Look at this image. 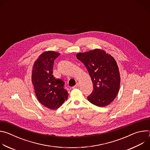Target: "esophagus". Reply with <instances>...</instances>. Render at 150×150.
Masks as SVG:
<instances>
[{
  "mask_svg": "<svg viewBox=\"0 0 150 150\" xmlns=\"http://www.w3.org/2000/svg\"><path fill=\"white\" fill-rule=\"evenodd\" d=\"M79 87V83L78 82L75 85V86H74V87H72V88L73 89H75V88H78Z\"/></svg>",
  "mask_w": 150,
  "mask_h": 150,
  "instance_id": "34e87169",
  "label": "esophagus"
}]
</instances>
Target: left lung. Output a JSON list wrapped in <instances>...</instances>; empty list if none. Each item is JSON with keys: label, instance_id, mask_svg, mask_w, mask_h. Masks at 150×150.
<instances>
[{"label": "left lung", "instance_id": "obj_1", "mask_svg": "<svg viewBox=\"0 0 150 150\" xmlns=\"http://www.w3.org/2000/svg\"><path fill=\"white\" fill-rule=\"evenodd\" d=\"M76 57L87 68L93 84L88 101L98 107H105L116 98L120 87V77L115 59L105 51L95 49L79 53Z\"/></svg>", "mask_w": 150, "mask_h": 150}]
</instances>
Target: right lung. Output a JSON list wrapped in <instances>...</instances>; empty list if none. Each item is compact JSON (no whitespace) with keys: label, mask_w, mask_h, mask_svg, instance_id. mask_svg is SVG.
Segmentation results:
<instances>
[{"label":"right lung","mask_w":150,"mask_h":150,"mask_svg":"<svg viewBox=\"0 0 150 150\" xmlns=\"http://www.w3.org/2000/svg\"><path fill=\"white\" fill-rule=\"evenodd\" d=\"M59 55L53 51L42 53L34 62L32 71V83L37 98L41 104L52 110L60 108L68 96L64 88L65 82L53 75L54 61Z\"/></svg>","instance_id":"1"}]
</instances>
